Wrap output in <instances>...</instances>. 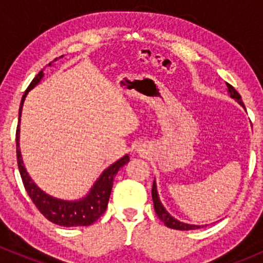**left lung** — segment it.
<instances>
[{"mask_svg":"<svg viewBox=\"0 0 263 263\" xmlns=\"http://www.w3.org/2000/svg\"><path fill=\"white\" fill-rule=\"evenodd\" d=\"M227 86H228V90H229V92H230V97H232L233 99L237 100L240 105H243V107H245V104H243V102H242V97L239 95V92H238L237 90H235L230 84H227ZM151 195H153V202H154V209H155V213H156V215H158L159 219L164 222V225H166V227L171 228V229H177V230H193V229H198V228H200L198 225L184 224V222L178 221V220H176L173 216H171V215H169L168 211H166L165 209H164V206L161 205L160 200H159L155 182L153 183Z\"/></svg>","mask_w":263,"mask_h":263,"instance_id":"left-lung-1","label":"left lung"}]
</instances>
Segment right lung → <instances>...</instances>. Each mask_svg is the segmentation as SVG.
I'll use <instances>...</instances> for the list:
<instances>
[{
    "instance_id": "add662e5",
    "label": "right lung",
    "mask_w": 263,
    "mask_h": 263,
    "mask_svg": "<svg viewBox=\"0 0 263 263\" xmlns=\"http://www.w3.org/2000/svg\"><path fill=\"white\" fill-rule=\"evenodd\" d=\"M42 78H43V70L33 79V81L30 82L28 89L24 92L20 103V109H18V121H20L21 108H23V103L25 100L26 94H28L29 90L33 89L41 81ZM18 126H20V122L17 123L16 128V158L18 172H20L25 191L28 192L29 197L31 198L34 205L36 206V209L41 211V214L49 221L61 225V227H87V225H91L92 222L97 221L107 210L108 200H109L110 192H112L113 179H115L119 169L124 164L128 163V155H124L123 158L112 164L109 168L105 169L102 176L99 177V179L95 182L94 187L91 188L89 195L85 198L80 201H73V202L57 200V198L50 197L43 191L39 190L26 173L23 159H21L20 148H18V131H20Z\"/></svg>"
}]
</instances>
